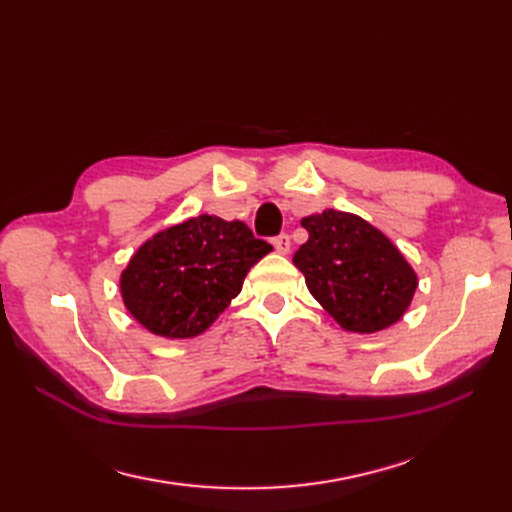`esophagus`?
Segmentation results:
<instances>
[{"instance_id": "obj_1", "label": "esophagus", "mask_w": 512, "mask_h": 512, "mask_svg": "<svg viewBox=\"0 0 512 512\" xmlns=\"http://www.w3.org/2000/svg\"><path fill=\"white\" fill-rule=\"evenodd\" d=\"M273 247H275V252L277 254H288L290 252V237L286 235V232H282V235H277V237H273Z\"/></svg>"}]
</instances>
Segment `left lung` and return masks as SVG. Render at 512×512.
Listing matches in <instances>:
<instances>
[{
	"mask_svg": "<svg viewBox=\"0 0 512 512\" xmlns=\"http://www.w3.org/2000/svg\"><path fill=\"white\" fill-rule=\"evenodd\" d=\"M301 226L309 239L292 262L339 327L376 333L406 314L418 286L416 273L378 228L335 209L309 215Z\"/></svg>",
	"mask_w": 512,
	"mask_h": 512,
	"instance_id": "obj_1",
	"label": "left lung"
}]
</instances>
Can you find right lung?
<instances>
[{
	"label": "right lung",
	"instance_id": "obj_1",
	"mask_svg": "<svg viewBox=\"0 0 512 512\" xmlns=\"http://www.w3.org/2000/svg\"><path fill=\"white\" fill-rule=\"evenodd\" d=\"M271 245L243 222L198 215L145 241L121 273L128 312L153 335L188 339L207 331Z\"/></svg>",
	"mask_w": 512,
	"mask_h": 512
}]
</instances>
